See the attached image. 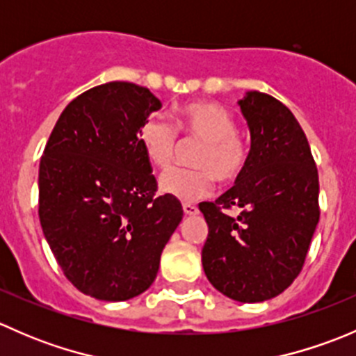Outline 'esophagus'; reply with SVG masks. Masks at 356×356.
Instances as JSON below:
<instances>
[{
    "instance_id": "esophagus-1",
    "label": "esophagus",
    "mask_w": 356,
    "mask_h": 356,
    "mask_svg": "<svg viewBox=\"0 0 356 356\" xmlns=\"http://www.w3.org/2000/svg\"><path fill=\"white\" fill-rule=\"evenodd\" d=\"M182 210H184L186 215H196V213H198V207H195V204H191V203L182 204Z\"/></svg>"
}]
</instances>
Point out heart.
Wrapping results in <instances>:
<instances>
[{
    "label": "heart",
    "mask_w": 356,
    "mask_h": 356,
    "mask_svg": "<svg viewBox=\"0 0 356 356\" xmlns=\"http://www.w3.org/2000/svg\"><path fill=\"white\" fill-rule=\"evenodd\" d=\"M177 131L184 139H198L203 146L193 158L198 168H170L160 175V189L181 201L210 196L213 177L222 184L236 182L245 172L250 156L248 143L238 134V120L217 103H188L179 108ZM177 131L161 115L143 120L139 145L149 163L167 167L177 149Z\"/></svg>",
    "instance_id": "obj_1"
}]
</instances>
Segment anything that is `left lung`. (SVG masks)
<instances>
[{
    "label": "left lung",
    "instance_id": "left-lung-1",
    "mask_svg": "<svg viewBox=\"0 0 356 356\" xmlns=\"http://www.w3.org/2000/svg\"><path fill=\"white\" fill-rule=\"evenodd\" d=\"M251 149L241 177L200 210L208 224L201 261L208 281L241 303L270 300L293 284L318 217V172L303 129L270 95L238 102ZM234 207L238 216L225 209Z\"/></svg>",
    "mask_w": 356,
    "mask_h": 356
}]
</instances>
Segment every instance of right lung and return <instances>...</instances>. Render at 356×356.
I'll use <instances>...</instances> for the list:
<instances>
[{"mask_svg":"<svg viewBox=\"0 0 356 356\" xmlns=\"http://www.w3.org/2000/svg\"><path fill=\"white\" fill-rule=\"evenodd\" d=\"M160 99L132 82H106L62 111L39 163V220L63 274L96 300L125 301L155 281L182 220L156 179L138 131Z\"/></svg>","mask_w":356,"mask_h":356,"instance_id":"1","label":"right lung"}]
</instances>
